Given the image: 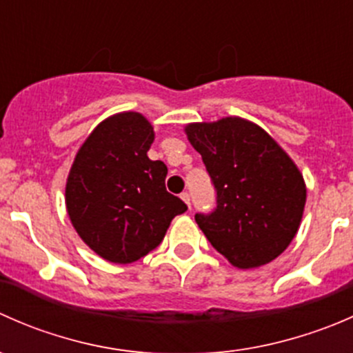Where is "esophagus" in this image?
<instances>
[{
    "label": "esophagus",
    "mask_w": 353,
    "mask_h": 353,
    "mask_svg": "<svg viewBox=\"0 0 353 353\" xmlns=\"http://www.w3.org/2000/svg\"><path fill=\"white\" fill-rule=\"evenodd\" d=\"M181 199H183V201L186 203L188 206H191V203H190V193H186V191H184V193H181Z\"/></svg>",
    "instance_id": "34e87169"
}]
</instances>
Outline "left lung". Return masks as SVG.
Masks as SVG:
<instances>
[{
  "mask_svg": "<svg viewBox=\"0 0 353 353\" xmlns=\"http://www.w3.org/2000/svg\"><path fill=\"white\" fill-rule=\"evenodd\" d=\"M216 190V208L196 213L213 248L237 268H258L292 243L304 213V177L258 124L237 116L186 124Z\"/></svg>",
  "mask_w": 353,
  "mask_h": 353,
  "instance_id": "1",
  "label": "left lung"
}]
</instances>
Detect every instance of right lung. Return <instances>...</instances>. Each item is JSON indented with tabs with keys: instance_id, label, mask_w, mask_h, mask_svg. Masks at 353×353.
Listing matches in <instances>:
<instances>
[{
	"instance_id": "obj_1",
	"label": "right lung",
	"mask_w": 353,
	"mask_h": 353,
	"mask_svg": "<svg viewBox=\"0 0 353 353\" xmlns=\"http://www.w3.org/2000/svg\"><path fill=\"white\" fill-rule=\"evenodd\" d=\"M154 126L140 112L109 116L81 143L66 179V212L85 244L105 261L128 265L162 243L188 210L165 190L167 167L150 160Z\"/></svg>"
}]
</instances>
